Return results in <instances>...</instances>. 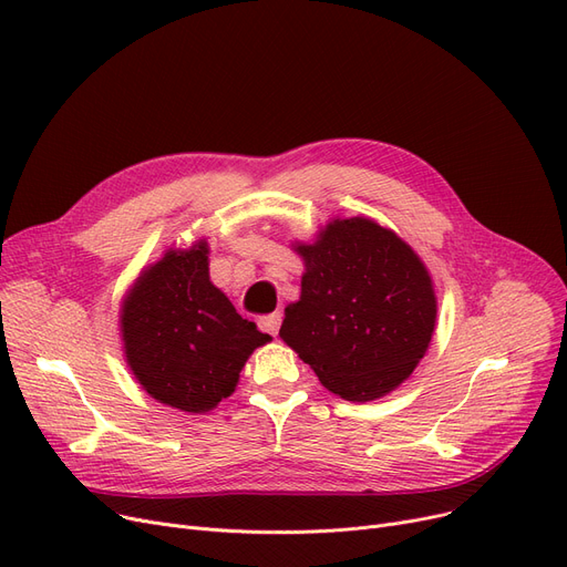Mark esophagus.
Returning a JSON list of instances; mask_svg holds the SVG:
<instances>
[{
    "label": "esophagus",
    "instance_id": "1",
    "mask_svg": "<svg viewBox=\"0 0 567 567\" xmlns=\"http://www.w3.org/2000/svg\"><path fill=\"white\" fill-rule=\"evenodd\" d=\"M280 321H282V315L280 312H271V315H266V317L259 319V326H261V331L271 333L276 338L278 331H280Z\"/></svg>",
    "mask_w": 567,
    "mask_h": 567
}]
</instances>
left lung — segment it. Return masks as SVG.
<instances>
[{"mask_svg":"<svg viewBox=\"0 0 567 567\" xmlns=\"http://www.w3.org/2000/svg\"><path fill=\"white\" fill-rule=\"evenodd\" d=\"M306 261L301 299L285 308L280 338L331 393L383 398L415 370L436 321L432 278L402 238L370 218L333 220Z\"/></svg>","mask_w":567,"mask_h":567,"instance_id":"8db88e82","label":"left lung"}]
</instances>
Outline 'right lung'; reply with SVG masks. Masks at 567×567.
<instances>
[{
  "instance_id": "add662e5",
  "label": "right lung",
  "mask_w": 567,
  "mask_h": 567,
  "mask_svg": "<svg viewBox=\"0 0 567 567\" xmlns=\"http://www.w3.org/2000/svg\"><path fill=\"white\" fill-rule=\"evenodd\" d=\"M208 246L167 250L122 308L126 361L154 400L188 413L229 398L248 355L271 340L208 280Z\"/></svg>"
}]
</instances>
